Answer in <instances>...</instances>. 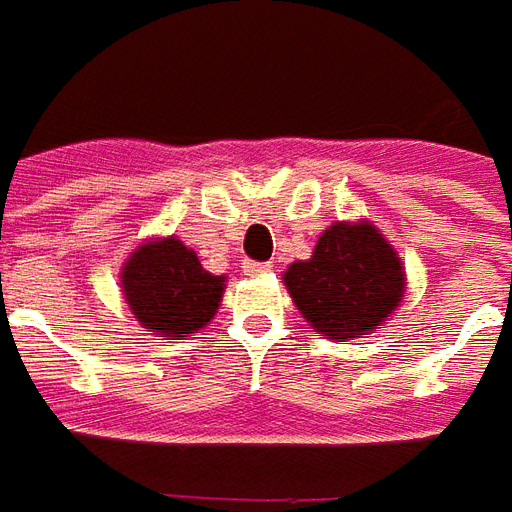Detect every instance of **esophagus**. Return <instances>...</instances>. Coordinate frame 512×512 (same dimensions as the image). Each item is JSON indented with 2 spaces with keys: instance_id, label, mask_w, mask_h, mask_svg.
Returning a JSON list of instances; mask_svg holds the SVG:
<instances>
[{
  "instance_id": "1",
  "label": "esophagus",
  "mask_w": 512,
  "mask_h": 512,
  "mask_svg": "<svg viewBox=\"0 0 512 512\" xmlns=\"http://www.w3.org/2000/svg\"><path fill=\"white\" fill-rule=\"evenodd\" d=\"M270 267V261H245V264H242L245 275H261V272H267Z\"/></svg>"
}]
</instances>
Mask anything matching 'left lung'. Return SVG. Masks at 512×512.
<instances>
[{
    "instance_id": "left-lung-1",
    "label": "left lung",
    "mask_w": 512,
    "mask_h": 512,
    "mask_svg": "<svg viewBox=\"0 0 512 512\" xmlns=\"http://www.w3.org/2000/svg\"><path fill=\"white\" fill-rule=\"evenodd\" d=\"M283 286L316 333L352 341L379 330L398 311L406 272L398 251L371 220H338L322 231L311 259L286 267Z\"/></svg>"
}]
</instances>
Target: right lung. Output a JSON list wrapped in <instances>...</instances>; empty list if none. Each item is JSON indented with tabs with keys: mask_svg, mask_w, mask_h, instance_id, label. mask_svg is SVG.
<instances>
[{
	"mask_svg": "<svg viewBox=\"0 0 512 512\" xmlns=\"http://www.w3.org/2000/svg\"><path fill=\"white\" fill-rule=\"evenodd\" d=\"M130 313L158 341H185L215 319L226 278L201 267L196 251L177 237H152L119 270Z\"/></svg>",
	"mask_w": 512,
	"mask_h": 512,
	"instance_id": "obj_1",
	"label": "right lung"
}]
</instances>
